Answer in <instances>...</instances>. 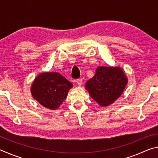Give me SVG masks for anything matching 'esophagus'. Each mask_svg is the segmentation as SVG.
<instances>
[{"instance_id": "34e87169", "label": "esophagus", "mask_w": 158, "mask_h": 158, "mask_svg": "<svg viewBox=\"0 0 158 158\" xmlns=\"http://www.w3.org/2000/svg\"><path fill=\"white\" fill-rule=\"evenodd\" d=\"M76 82H77V85H81L82 84L83 80H82V79H77Z\"/></svg>"}]
</instances>
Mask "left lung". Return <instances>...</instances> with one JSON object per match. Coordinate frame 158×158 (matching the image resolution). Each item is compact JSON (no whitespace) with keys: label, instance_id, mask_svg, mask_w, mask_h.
<instances>
[{"label":"left lung","instance_id":"obj_1","mask_svg":"<svg viewBox=\"0 0 158 158\" xmlns=\"http://www.w3.org/2000/svg\"><path fill=\"white\" fill-rule=\"evenodd\" d=\"M127 84L126 75L120 67H98L85 89L99 105L106 106L121 95Z\"/></svg>","mask_w":158,"mask_h":158}]
</instances>
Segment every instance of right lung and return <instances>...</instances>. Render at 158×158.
I'll return each mask as SVG.
<instances>
[{
    "label": "right lung",
    "instance_id": "add662e5",
    "mask_svg": "<svg viewBox=\"0 0 158 158\" xmlns=\"http://www.w3.org/2000/svg\"><path fill=\"white\" fill-rule=\"evenodd\" d=\"M73 85L58 73H44L37 76L31 85V92L35 100L44 107L58 109Z\"/></svg>",
    "mask_w": 158,
    "mask_h": 158
}]
</instances>
